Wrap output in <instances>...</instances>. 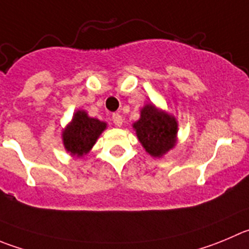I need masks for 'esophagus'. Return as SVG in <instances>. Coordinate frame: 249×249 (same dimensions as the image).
<instances>
[{"mask_svg":"<svg viewBox=\"0 0 249 249\" xmlns=\"http://www.w3.org/2000/svg\"><path fill=\"white\" fill-rule=\"evenodd\" d=\"M112 122L115 123L117 127H121V126H122V122H123L122 116L118 115V113H113V115H112Z\"/></svg>","mask_w":249,"mask_h":249,"instance_id":"34e87169","label":"esophagus"}]
</instances>
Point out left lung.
Wrapping results in <instances>:
<instances>
[{
    "mask_svg": "<svg viewBox=\"0 0 249 249\" xmlns=\"http://www.w3.org/2000/svg\"><path fill=\"white\" fill-rule=\"evenodd\" d=\"M142 145L150 155L161 156L176 143L177 123L174 117L160 112L153 105H146L141 111V120L133 124Z\"/></svg>",
    "mask_w": 249,
    "mask_h": 249,
    "instance_id": "8db88e82",
    "label": "left lung"
}]
</instances>
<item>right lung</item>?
<instances>
[{
	"label": "right lung",
	"mask_w": 249,
	"mask_h": 249,
	"mask_svg": "<svg viewBox=\"0 0 249 249\" xmlns=\"http://www.w3.org/2000/svg\"><path fill=\"white\" fill-rule=\"evenodd\" d=\"M106 128V123L88 117L84 111H78L70 126L63 132L65 148L72 155L83 156L93 148L101 132Z\"/></svg>",
	"instance_id": "obj_1"
}]
</instances>
